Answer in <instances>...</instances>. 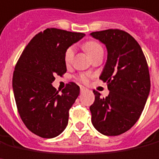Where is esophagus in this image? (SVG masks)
I'll return each instance as SVG.
<instances>
[{"mask_svg": "<svg viewBox=\"0 0 159 159\" xmlns=\"http://www.w3.org/2000/svg\"><path fill=\"white\" fill-rule=\"evenodd\" d=\"M85 91H86V88H85L84 86H80V93H84Z\"/></svg>", "mask_w": 159, "mask_h": 159, "instance_id": "1", "label": "esophagus"}]
</instances>
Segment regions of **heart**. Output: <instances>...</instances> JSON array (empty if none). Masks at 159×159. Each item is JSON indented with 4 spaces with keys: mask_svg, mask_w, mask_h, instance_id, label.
Returning a JSON list of instances; mask_svg holds the SVG:
<instances>
[{
    "mask_svg": "<svg viewBox=\"0 0 159 159\" xmlns=\"http://www.w3.org/2000/svg\"><path fill=\"white\" fill-rule=\"evenodd\" d=\"M84 48L86 50L87 53L92 57L94 55L95 53L103 51V48L101 45L99 44L97 41H94V40H90V41H87L84 45ZM74 53H75V48L74 47H70L67 48V50L66 51L65 53V62L66 64H70L72 61H73V56H74ZM81 80L83 81H87V77L86 76H82Z\"/></svg>",
    "mask_w": 159,
    "mask_h": 159,
    "instance_id": "1",
    "label": "heart"
}]
</instances>
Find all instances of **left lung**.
Returning a JSON list of instances; mask_svg holds the SVG:
<instances>
[{
    "mask_svg": "<svg viewBox=\"0 0 159 159\" xmlns=\"http://www.w3.org/2000/svg\"><path fill=\"white\" fill-rule=\"evenodd\" d=\"M107 49V60L99 79L107 82L109 94L90 107L94 128L107 136H118L135 125L144 110L151 89L147 62L137 40L119 29L90 34Z\"/></svg>",
    "mask_w": 159,
    "mask_h": 159,
    "instance_id": "obj_1",
    "label": "left lung"
}]
</instances>
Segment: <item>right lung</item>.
<instances>
[{"label": "right lung", "instance_id": "1", "mask_svg": "<svg viewBox=\"0 0 159 159\" xmlns=\"http://www.w3.org/2000/svg\"><path fill=\"white\" fill-rule=\"evenodd\" d=\"M85 35L47 28L29 41L15 66L13 91L20 119L41 138H55L68 124L69 109L80 94V86L70 82L60 94L52 83L56 74L66 72L67 48Z\"/></svg>", "mask_w": 159, "mask_h": 159}]
</instances>
